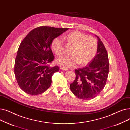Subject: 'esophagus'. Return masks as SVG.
Returning a JSON list of instances; mask_svg holds the SVG:
<instances>
[{
  "label": "esophagus",
  "mask_w": 130,
  "mask_h": 130,
  "mask_svg": "<svg viewBox=\"0 0 130 130\" xmlns=\"http://www.w3.org/2000/svg\"><path fill=\"white\" fill-rule=\"evenodd\" d=\"M60 69L61 70H68V69L67 68H65V67H62V66H60Z\"/></svg>",
  "instance_id": "34e87169"
}]
</instances>
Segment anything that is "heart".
Wrapping results in <instances>:
<instances>
[{
    "label": "heart",
    "mask_w": 130,
    "mask_h": 130,
    "mask_svg": "<svg viewBox=\"0 0 130 130\" xmlns=\"http://www.w3.org/2000/svg\"><path fill=\"white\" fill-rule=\"evenodd\" d=\"M65 39L75 45L71 51L72 55H64L57 60V62L64 67H72L78 64H88L94 58L97 50V43L93 37L80 32L76 31L68 34ZM51 47L58 56L64 53V43L59 37L54 38Z\"/></svg>",
    "instance_id": "heart-1"
}]
</instances>
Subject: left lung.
Instances as JSON below:
<instances>
[{
    "instance_id": "obj_1",
    "label": "left lung",
    "mask_w": 130,
    "mask_h": 130,
    "mask_svg": "<svg viewBox=\"0 0 130 130\" xmlns=\"http://www.w3.org/2000/svg\"><path fill=\"white\" fill-rule=\"evenodd\" d=\"M98 39L97 52L89 64L75 69L76 78L70 84L72 93L83 100H91L96 97L104 88L109 72L107 52L100 38Z\"/></svg>"
}]
</instances>
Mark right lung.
<instances>
[{
  "label": "right lung",
  "instance_id": "obj_1",
  "mask_svg": "<svg viewBox=\"0 0 130 130\" xmlns=\"http://www.w3.org/2000/svg\"><path fill=\"white\" fill-rule=\"evenodd\" d=\"M69 28L42 26L32 30L21 43L15 62L16 81L26 93L36 95L45 91L51 85L58 66H50L54 59L51 49L53 40Z\"/></svg>",
  "mask_w": 130,
  "mask_h": 130
}]
</instances>
